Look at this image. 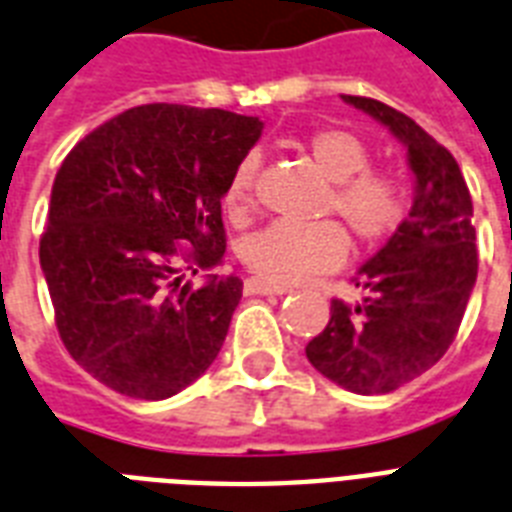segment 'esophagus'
<instances>
[{"label": "esophagus", "instance_id": "1", "mask_svg": "<svg viewBox=\"0 0 512 512\" xmlns=\"http://www.w3.org/2000/svg\"><path fill=\"white\" fill-rule=\"evenodd\" d=\"M244 292H247V294H286V292H289V286L268 284V281H263V278H247V284H244Z\"/></svg>", "mask_w": 512, "mask_h": 512}]
</instances>
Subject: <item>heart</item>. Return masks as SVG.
<instances>
[{
  "instance_id": "b5f03b06",
  "label": "heart",
  "mask_w": 512,
  "mask_h": 512,
  "mask_svg": "<svg viewBox=\"0 0 512 512\" xmlns=\"http://www.w3.org/2000/svg\"><path fill=\"white\" fill-rule=\"evenodd\" d=\"M302 149L331 181L323 213L339 215L355 242L376 244L392 234L405 218V186L394 173L368 168L371 149L344 128H321L305 139ZM257 157L247 155L234 168L223 191V207L234 223H244L255 207ZM347 255V234L334 220L289 223L276 220L244 242L242 257L257 278L268 284H292L323 273Z\"/></svg>"
}]
</instances>
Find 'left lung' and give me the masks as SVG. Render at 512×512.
<instances>
[{
  "label": "left lung",
  "mask_w": 512,
  "mask_h": 512,
  "mask_svg": "<svg viewBox=\"0 0 512 512\" xmlns=\"http://www.w3.org/2000/svg\"><path fill=\"white\" fill-rule=\"evenodd\" d=\"M407 147L415 199L392 239L352 278L365 297L331 299V318L305 347L315 371L355 394L400 389L442 360L476 284L473 202L460 165L405 112L344 94Z\"/></svg>",
  "instance_id": "1"
}]
</instances>
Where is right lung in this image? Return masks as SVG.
<instances>
[{
	"instance_id": "right-lung-1",
	"label": "right lung",
	"mask_w": 512,
	"mask_h": 512,
	"mask_svg": "<svg viewBox=\"0 0 512 512\" xmlns=\"http://www.w3.org/2000/svg\"><path fill=\"white\" fill-rule=\"evenodd\" d=\"M263 123L189 105L131 107L83 136L54 176L39 260L54 323L83 371L165 400L218 357L242 281L184 273L226 255L220 199Z\"/></svg>"
}]
</instances>
